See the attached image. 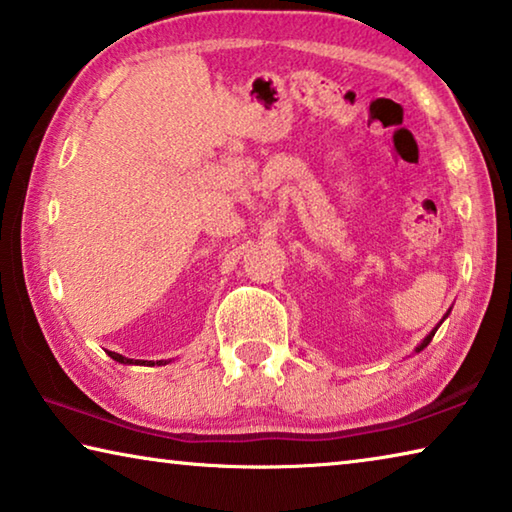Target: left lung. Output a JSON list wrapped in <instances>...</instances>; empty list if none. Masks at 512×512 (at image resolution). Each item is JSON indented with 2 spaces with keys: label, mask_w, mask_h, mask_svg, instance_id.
Wrapping results in <instances>:
<instances>
[{
  "label": "left lung",
  "mask_w": 512,
  "mask_h": 512,
  "mask_svg": "<svg viewBox=\"0 0 512 512\" xmlns=\"http://www.w3.org/2000/svg\"><path fill=\"white\" fill-rule=\"evenodd\" d=\"M438 329V327H436ZM436 329H433V332L427 336V339H424L420 345H418V350H415V352H420V350H424V348H427V345L431 343V339H433V334H436Z\"/></svg>",
  "instance_id": "1"
}]
</instances>
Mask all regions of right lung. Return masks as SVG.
<instances>
[{
  "label": "right lung",
  "instance_id": "obj_1",
  "mask_svg": "<svg viewBox=\"0 0 512 512\" xmlns=\"http://www.w3.org/2000/svg\"><path fill=\"white\" fill-rule=\"evenodd\" d=\"M110 354V357L112 359H115V361H119V363H140V361H133V359H126V357H121V354H117V352H108ZM144 363V361H142ZM151 366H153V363H151Z\"/></svg>",
  "mask_w": 512,
  "mask_h": 512
}]
</instances>
